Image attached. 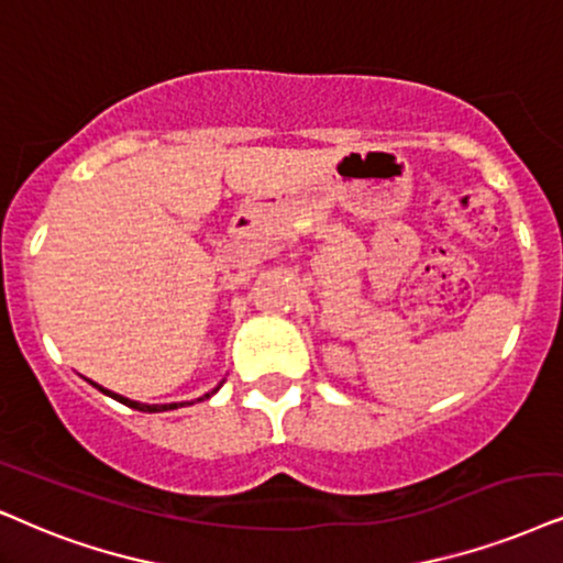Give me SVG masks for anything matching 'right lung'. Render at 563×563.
Masks as SVG:
<instances>
[{
  "label": "right lung",
  "instance_id": "1",
  "mask_svg": "<svg viewBox=\"0 0 563 563\" xmlns=\"http://www.w3.org/2000/svg\"><path fill=\"white\" fill-rule=\"evenodd\" d=\"M92 387H98L96 382H92ZM220 387V384H218ZM218 387L212 389V393H208L205 397H199V400H208V397H212L218 393ZM101 389L103 395H109V397H113V400H119V402H124V405H130V408H134V410H142V412H163V410H174V408H181V405H191V402H168V405H145V402H137V400H130V397H122V395H117V393H111V389H103V387H98Z\"/></svg>",
  "mask_w": 563,
  "mask_h": 563
}]
</instances>
